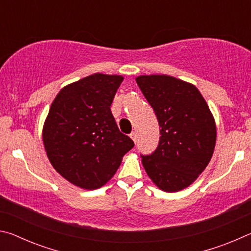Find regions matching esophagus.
Returning <instances> with one entry per match:
<instances>
[{"label": "esophagus", "mask_w": 251, "mask_h": 251, "mask_svg": "<svg viewBox=\"0 0 251 251\" xmlns=\"http://www.w3.org/2000/svg\"><path fill=\"white\" fill-rule=\"evenodd\" d=\"M129 136H130V138L136 143V139H137V133H136V131H133V133H131Z\"/></svg>", "instance_id": "esophagus-1"}]
</instances>
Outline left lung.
I'll use <instances>...</instances> for the list:
<instances>
[{
    "mask_svg": "<svg viewBox=\"0 0 251 251\" xmlns=\"http://www.w3.org/2000/svg\"><path fill=\"white\" fill-rule=\"evenodd\" d=\"M159 124L158 146L141 155L144 168L161 190L175 193L197 179L215 150L216 124L201 92L168 75L136 77Z\"/></svg>",
    "mask_w": 251,
    "mask_h": 251,
    "instance_id": "left-lung-1",
    "label": "left lung"
}]
</instances>
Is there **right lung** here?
<instances>
[{
  "mask_svg": "<svg viewBox=\"0 0 251 251\" xmlns=\"http://www.w3.org/2000/svg\"><path fill=\"white\" fill-rule=\"evenodd\" d=\"M123 79L90 75L63 87L50 105L43 127L46 155L59 175L80 188L104 186L134 147L110 112Z\"/></svg>",
  "mask_w": 251,
  "mask_h": 251,
  "instance_id": "obj_1",
  "label": "right lung"
}]
</instances>
